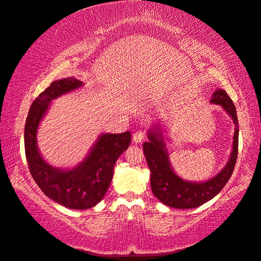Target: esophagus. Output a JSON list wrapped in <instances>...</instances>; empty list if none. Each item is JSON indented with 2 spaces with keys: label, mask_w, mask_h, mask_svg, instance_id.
Returning <instances> with one entry per match:
<instances>
[{
  "label": "esophagus",
  "mask_w": 261,
  "mask_h": 261,
  "mask_svg": "<svg viewBox=\"0 0 261 261\" xmlns=\"http://www.w3.org/2000/svg\"><path fill=\"white\" fill-rule=\"evenodd\" d=\"M145 139V133L143 130H138L133 134V142L141 143Z\"/></svg>",
  "instance_id": "obj_1"
}]
</instances>
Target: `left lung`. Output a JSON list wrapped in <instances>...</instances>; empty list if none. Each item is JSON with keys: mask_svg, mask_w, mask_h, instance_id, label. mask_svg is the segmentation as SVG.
<instances>
[{"mask_svg": "<svg viewBox=\"0 0 261 261\" xmlns=\"http://www.w3.org/2000/svg\"><path fill=\"white\" fill-rule=\"evenodd\" d=\"M211 103L221 105V108L232 118L235 123L234 142L230 158L221 172L205 182H191L181 179L171 166L162 128L154 126L148 132V142L143 144V151L148 166L151 172L150 185L153 195L162 203L175 208H195L208 202L217 196L226 186L234 171L237 153H239V120L236 108L229 96L223 89L213 93Z\"/></svg>", "mask_w": 261, "mask_h": 261, "instance_id": "1", "label": "left lung"}]
</instances>
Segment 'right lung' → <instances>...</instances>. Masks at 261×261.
I'll return each mask as SVG.
<instances>
[{
	"label": "right lung",
	"instance_id": "right-lung-1",
	"mask_svg": "<svg viewBox=\"0 0 261 261\" xmlns=\"http://www.w3.org/2000/svg\"><path fill=\"white\" fill-rule=\"evenodd\" d=\"M82 86L74 77L56 80L50 84L32 103L26 119L24 143L29 168L36 185L50 199L72 210L95 206L107 194L119 156L130 144L129 132L102 134L85 161L72 170L50 166L39 152L36 132L53 99Z\"/></svg>",
	"mask_w": 261,
	"mask_h": 261
}]
</instances>
